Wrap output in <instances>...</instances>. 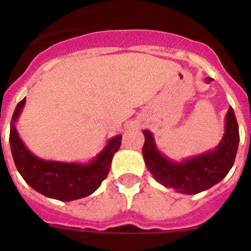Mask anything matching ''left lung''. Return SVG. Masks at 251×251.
<instances>
[{"label": "left lung", "instance_id": "8db88e82", "mask_svg": "<svg viewBox=\"0 0 251 251\" xmlns=\"http://www.w3.org/2000/svg\"><path fill=\"white\" fill-rule=\"evenodd\" d=\"M211 80V77H206L207 83ZM143 134L145 145L142 153L153 178L165 187L185 195H196L220 182L234 165L240 141L238 122L231 106L226 113L225 133L220 143L215 150L200 156L181 162L174 161L159 152L150 130H143Z\"/></svg>", "mask_w": 251, "mask_h": 251}]
</instances>
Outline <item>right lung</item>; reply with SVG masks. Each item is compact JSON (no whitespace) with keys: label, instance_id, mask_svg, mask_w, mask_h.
Segmentation results:
<instances>
[{"label":"right lung","instance_id":"right-lung-1","mask_svg":"<svg viewBox=\"0 0 251 251\" xmlns=\"http://www.w3.org/2000/svg\"><path fill=\"white\" fill-rule=\"evenodd\" d=\"M25 103L26 98H24L17 104L10 128L11 152L22 178L35 191L59 201L83 199L98 190L109 174L114 153L121 147V134L110 138L104 150L88 163L39 158L27 150L15 127Z\"/></svg>","mask_w":251,"mask_h":251}]
</instances>
